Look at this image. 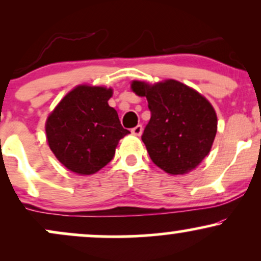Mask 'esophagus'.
I'll return each instance as SVG.
<instances>
[{
  "label": "esophagus",
  "mask_w": 261,
  "mask_h": 261,
  "mask_svg": "<svg viewBox=\"0 0 261 261\" xmlns=\"http://www.w3.org/2000/svg\"><path fill=\"white\" fill-rule=\"evenodd\" d=\"M142 131H143L142 125H137V126H135L133 130H131V133H133L134 135H136V136H141Z\"/></svg>",
  "instance_id": "esophagus-1"
}]
</instances>
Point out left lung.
<instances>
[{
    "mask_svg": "<svg viewBox=\"0 0 261 261\" xmlns=\"http://www.w3.org/2000/svg\"><path fill=\"white\" fill-rule=\"evenodd\" d=\"M133 91L146 97L151 119L142 134L151 160L169 174H187L210 153L217 116L199 92L175 80L155 85L134 81Z\"/></svg>",
    "mask_w": 261,
    "mask_h": 261,
    "instance_id": "1",
    "label": "left lung"
}]
</instances>
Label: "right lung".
Wrapping results in <instances>:
<instances>
[{
    "mask_svg": "<svg viewBox=\"0 0 261 261\" xmlns=\"http://www.w3.org/2000/svg\"><path fill=\"white\" fill-rule=\"evenodd\" d=\"M112 95V88L79 86L47 118L45 131L50 149L76 174H94L106 167L119 141L130 134L108 104Z\"/></svg>",
    "mask_w": 261,
    "mask_h": 261,
    "instance_id": "add662e5",
    "label": "right lung"
}]
</instances>
